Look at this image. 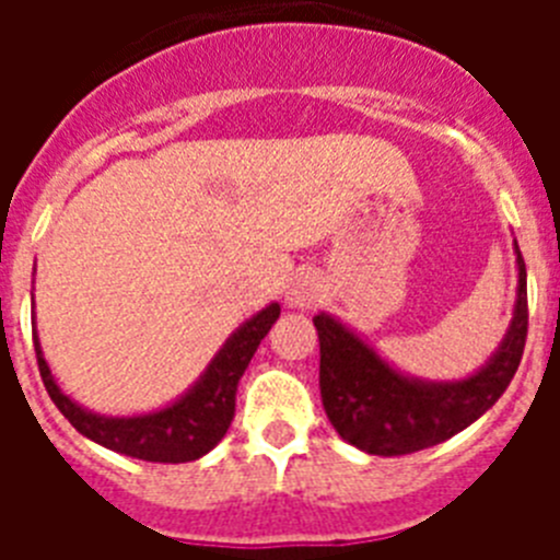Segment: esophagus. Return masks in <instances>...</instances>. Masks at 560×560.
<instances>
[{
    "label": "esophagus",
    "mask_w": 560,
    "mask_h": 560,
    "mask_svg": "<svg viewBox=\"0 0 560 560\" xmlns=\"http://www.w3.org/2000/svg\"><path fill=\"white\" fill-rule=\"evenodd\" d=\"M319 300H323V280L314 271H300L285 291V303L291 308H314Z\"/></svg>",
    "instance_id": "esophagus-1"
}]
</instances>
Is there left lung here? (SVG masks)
Wrapping results in <instances>:
<instances>
[{
    "label": "left lung",
    "instance_id": "8db88e82",
    "mask_svg": "<svg viewBox=\"0 0 560 560\" xmlns=\"http://www.w3.org/2000/svg\"><path fill=\"white\" fill-rule=\"evenodd\" d=\"M518 289L513 323L479 373L463 381H418L389 368L330 314H316L319 389L328 420L350 446L398 457L454 438L502 398L527 339V269L516 246Z\"/></svg>",
    "mask_w": 560,
    "mask_h": 560
}]
</instances>
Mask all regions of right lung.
I'll return each instance as SVG.
<instances>
[{
    "mask_svg": "<svg viewBox=\"0 0 560 560\" xmlns=\"http://www.w3.org/2000/svg\"><path fill=\"white\" fill-rule=\"evenodd\" d=\"M277 316H280V305H266L260 314L252 316L249 323L241 325L224 341V348L207 364L205 375L176 404L160 412L133 415V418H106V415L78 407L75 400L61 393L49 373L36 334H33V345H36L38 373H42L49 398L83 438L95 440L126 457L145 459V463H190L219 446L230 429L235 418L237 381L249 368L257 345L277 323Z\"/></svg>",
    "mask_w": 560,
    "mask_h": 560,
    "instance_id": "obj_1",
    "label": "right lung"
}]
</instances>
